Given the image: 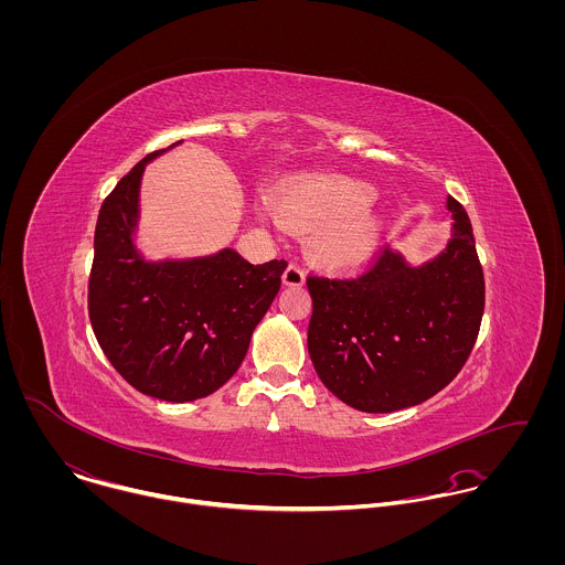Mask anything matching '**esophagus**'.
<instances>
[{
    "mask_svg": "<svg viewBox=\"0 0 565 565\" xmlns=\"http://www.w3.org/2000/svg\"><path fill=\"white\" fill-rule=\"evenodd\" d=\"M282 285H285V287H302V285H305V271H302V267L296 265V263H291V265L285 269V274H282Z\"/></svg>",
    "mask_w": 565,
    "mask_h": 565,
    "instance_id": "34e87169",
    "label": "esophagus"
}]
</instances>
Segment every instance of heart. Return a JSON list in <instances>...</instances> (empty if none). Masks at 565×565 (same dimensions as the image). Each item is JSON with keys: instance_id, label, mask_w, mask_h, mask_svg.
Instances as JSON below:
<instances>
[{"instance_id": "1", "label": "heart", "mask_w": 565, "mask_h": 565, "mask_svg": "<svg viewBox=\"0 0 565 565\" xmlns=\"http://www.w3.org/2000/svg\"><path fill=\"white\" fill-rule=\"evenodd\" d=\"M376 191L345 175H307L276 186L271 206L278 222L313 235L311 254L334 271H356L383 242L385 217L370 206Z\"/></svg>"}]
</instances>
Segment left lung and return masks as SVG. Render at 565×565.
Masks as SVG:
<instances>
[{
  "instance_id": "left-lung-1",
  "label": "left lung",
  "mask_w": 565,
  "mask_h": 565,
  "mask_svg": "<svg viewBox=\"0 0 565 565\" xmlns=\"http://www.w3.org/2000/svg\"><path fill=\"white\" fill-rule=\"evenodd\" d=\"M446 247L413 265L385 249L356 280H307L309 354L326 390L365 413H392L441 392L468 361L484 309L483 269L466 209L448 198Z\"/></svg>"
}]
</instances>
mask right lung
Returning <instances> with one entry per match:
<instances>
[{
	"label": "right lung",
	"mask_w": 565,
	"mask_h": 565,
	"mask_svg": "<svg viewBox=\"0 0 565 565\" xmlns=\"http://www.w3.org/2000/svg\"><path fill=\"white\" fill-rule=\"evenodd\" d=\"M137 162L104 200L95 226L88 318L113 367L164 403L211 396L239 370L249 337L280 289L285 260L252 265L233 247L193 258H146L137 247Z\"/></svg>",
	"instance_id": "add662e5"
}]
</instances>
